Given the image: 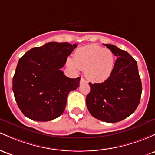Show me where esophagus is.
Here are the masks:
<instances>
[{
	"instance_id": "1",
	"label": "esophagus",
	"mask_w": 155,
	"mask_h": 155,
	"mask_svg": "<svg viewBox=\"0 0 155 155\" xmlns=\"http://www.w3.org/2000/svg\"><path fill=\"white\" fill-rule=\"evenodd\" d=\"M87 81L85 79H84V78H81L80 84H82V83H87Z\"/></svg>"
}]
</instances>
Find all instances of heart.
<instances>
[{
    "mask_svg": "<svg viewBox=\"0 0 155 155\" xmlns=\"http://www.w3.org/2000/svg\"><path fill=\"white\" fill-rule=\"evenodd\" d=\"M115 55L111 50L96 45L76 49L72 59H68L71 68L84 70L87 77L94 82H103L111 76L115 67Z\"/></svg>",
    "mask_w": 155,
    "mask_h": 155,
    "instance_id": "obj_1",
    "label": "heart"
}]
</instances>
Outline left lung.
<instances>
[{"mask_svg": "<svg viewBox=\"0 0 155 155\" xmlns=\"http://www.w3.org/2000/svg\"><path fill=\"white\" fill-rule=\"evenodd\" d=\"M117 57L111 76L102 83H89L88 111L104 122L116 123L132 115L140 103L142 84L137 62L126 51L104 44Z\"/></svg>", "mask_w": 155, "mask_h": 155, "instance_id": "1", "label": "left lung"}]
</instances>
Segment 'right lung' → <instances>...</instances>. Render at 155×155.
Wrapping results in <instances>:
<instances>
[{
  "label": "right lung",
  "mask_w": 155,
  "mask_h": 155,
  "mask_svg": "<svg viewBox=\"0 0 155 155\" xmlns=\"http://www.w3.org/2000/svg\"><path fill=\"white\" fill-rule=\"evenodd\" d=\"M76 44L51 42L35 47L20 57L12 80L18 107L27 118L48 121L63 113L71 91L80 77L71 79L61 70Z\"/></svg>",
  "instance_id": "obj_1"
}]
</instances>
